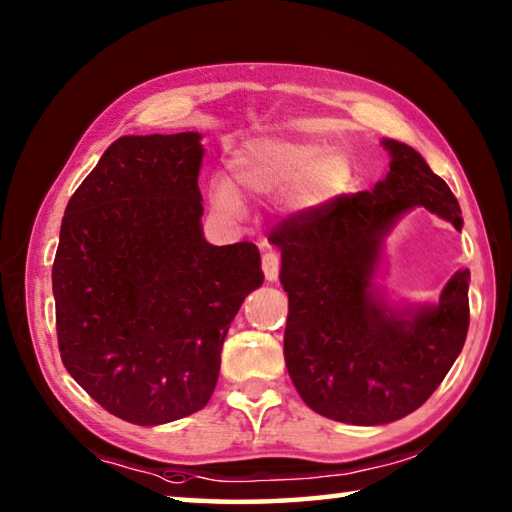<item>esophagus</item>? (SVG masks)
I'll list each match as a JSON object with an SVG mask.
<instances>
[{
    "mask_svg": "<svg viewBox=\"0 0 512 512\" xmlns=\"http://www.w3.org/2000/svg\"><path fill=\"white\" fill-rule=\"evenodd\" d=\"M262 271H264V278L269 282L278 280V273H280V257L271 253V250H266L262 255Z\"/></svg>",
    "mask_w": 512,
    "mask_h": 512,
    "instance_id": "34e87169",
    "label": "esophagus"
}]
</instances>
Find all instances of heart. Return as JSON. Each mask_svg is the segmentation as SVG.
Segmentation results:
<instances>
[{
    "label": "heart",
    "mask_w": 512,
    "mask_h": 512,
    "mask_svg": "<svg viewBox=\"0 0 512 512\" xmlns=\"http://www.w3.org/2000/svg\"><path fill=\"white\" fill-rule=\"evenodd\" d=\"M227 166L241 189L255 196L280 193V209L291 218L319 214L342 196L353 180L348 154L321 139L250 136L230 152ZM209 200L218 214L243 216L239 191L225 177H214L209 184Z\"/></svg>",
    "instance_id": "obj_1"
}]
</instances>
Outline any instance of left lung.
<instances>
[{
    "instance_id": "obj_1",
    "label": "left lung",
    "mask_w": 512,
    "mask_h": 512,
    "mask_svg": "<svg viewBox=\"0 0 512 512\" xmlns=\"http://www.w3.org/2000/svg\"><path fill=\"white\" fill-rule=\"evenodd\" d=\"M389 173L371 191L342 196L319 214L273 232L289 296L285 362L319 415L380 426L424 405L465 346L469 271L435 303H389L378 285L385 239L417 207L462 230L460 205L410 145L383 139Z\"/></svg>"
}]
</instances>
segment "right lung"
I'll return each mask as SVG.
<instances>
[{
    "label": "right lung",
    "instance_id": "right-lung-1",
    "mask_svg": "<svg viewBox=\"0 0 512 512\" xmlns=\"http://www.w3.org/2000/svg\"><path fill=\"white\" fill-rule=\"evenodd\" d=\"M198 132L120 136L70 198L52 269L66 369L139 426L212 399L230 323L262 287L255 243L202 234Z\"/></svg>",
    "mask_w": 512,
    "mask_h": 512
}]
</instances>
